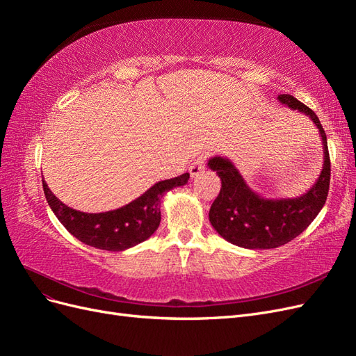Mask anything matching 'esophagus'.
Wrapping results in <instances>:
<instances>
[{
	"mask_svg": "<svg viewBox=\"0 0 356 356\" xmlns=\"http://www.w3.org/2000/svg\"><path fill=\"white\" fill-rule=\"evenodd\" d=\"M203 168H204V156H199L197 159H195V161H193L188 169L191 178H197L200 175V172L203 170Z\"/></svg>",
	"mask_w": 356,
	"mask_h": 356,
	"instance_id": "esophagus-1",
	"label": "esophagus"
}]
</instances>
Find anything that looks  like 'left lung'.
<instances>
[{
  "instance_id": "obj_1",
  "label": "left lung",
  "mask_w": 356,
  "mask_h": 356,
  "mask_svg": "<svg viewBox=\"0 0 356 356\" xmlns=\"http://www.w3.org/2000/svg\"><path fill=\"white\" fill-rule=\"evenodd\" d=\"M277 99L315 123L324 145V166L305 195L268 199L246 184L230 159L215 156L208 160V168L217 172L221 179L220 195L209 209V221L221 238L246 250H272L293 241L316 218L328 196L331 165L324 127L316 114L294 96L281 95Z\"/></svg>"
}]
</instances>
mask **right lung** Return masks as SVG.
<instances>
[{
	"label": "right lung",
	"mask_w": 356,
	"mask_h": 356,
	"mask_svg": "<svg viewBox=\"0 0 356 356\" xmlns=\"http://www.w3.org/2000/svg\"><path fill=\"white\" fill-rule=\"evenodd\" d=\"M190 174L159 181L144 195L124 207L99 213H88L72 209L62 203L47 182L42 179V188L47 203L60 224L80 242L104 251H124L147 241L160 224V200L168 191L186 186Z\"/></svg>",
	"instance_id": "add662e5"
}]
</instances>
